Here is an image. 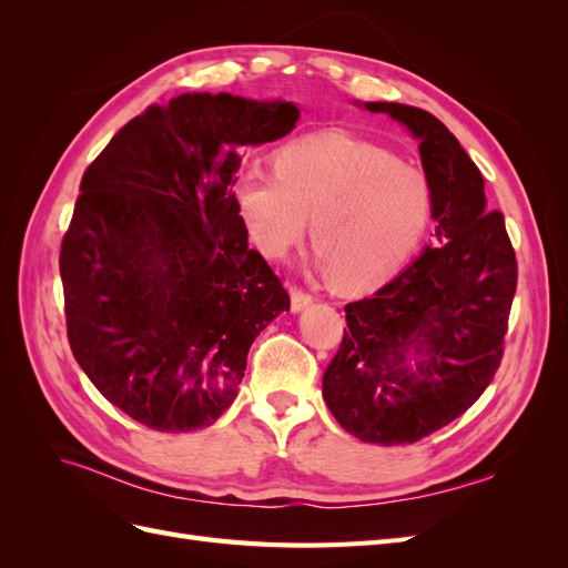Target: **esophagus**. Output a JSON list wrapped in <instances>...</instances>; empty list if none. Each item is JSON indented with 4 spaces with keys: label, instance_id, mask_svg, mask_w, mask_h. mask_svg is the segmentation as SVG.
Listing matches in <instances>:
<instances>
[{
    "label": "esophagus",
    "instance_id": "esophagus-1",
    "mask_svg": "<svg viewBox=\"0 0 568 568\" xmlns=\"http://www.w3.org/2000/svg\"><path fill=\"white\" fill-rule=\"evenodd\" d=\"M313 301L315 298L307 294V291H303L298 286H291V311H294V313H301L303 307H307Z\"/></svg>",
    "mask_w": 568,
    "mask_h": 568
}]
</instances>
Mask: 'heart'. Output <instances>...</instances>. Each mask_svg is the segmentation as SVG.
Masks as SVG:
<instances>
[{
  "mask_svg": "<svg viewBox=\"0 0 568 568\" xmlns=\"http://www.w3.org/2000/svg\"><path fill=\"white\" fill-rule=\"evenodd\" d=\"M277 173L251 168L236 209L263 255L280 261L307 232L341 288H369L398 270L426 232L432 189L386 149L343 132H315L277 151Z\"/></svg>",
  "mask_w": 568,
  "mask_h": 568,
  "instance_id": "1",
  "label": "heart"
}]
</instances>
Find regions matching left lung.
Returning <instances> with one entry per match:
<instances>
[{"label": "left lung", "instance_id": "1", "mask_svg": "<svg viewBox=\"0 0 568 568\" xmlns=\"http://www.w3.org/2000/svg\"><path fill=\"white\" fill-rule=\"evenodd\" d=\"M419 142L438 246L374 296L346 305L341 348L322 395L336 422L365 443H417L464 415L505 353L517 257L500 211L457 136L428 111L367 101ZM416 359V367L408 363Z\"/></svg>", "mask_w": 568, "mask_h": 568}]
</instances>
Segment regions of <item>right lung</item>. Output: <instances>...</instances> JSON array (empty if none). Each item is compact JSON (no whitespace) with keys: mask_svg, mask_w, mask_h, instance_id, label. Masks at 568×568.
Returning <instances> with one entry per match:
<instances>
[{"mask_svg":"<svg viewBox=\"0 0 568 568\" xmlns=\"http://www.w3.org/2000/svg\"><path fill=\"white\" fill-rule=\"evenodd\" d=\"M291 101L180 94L120 128L84 170L59 270L68 343L128 417L168 434L236 398L251 343L288 294L248 248L242 146L296 128Z\"/></svg>","mask_w":568,"mask_h":568,"instance_id":"right-lung-1","label":"right lung"}]
</instances>
